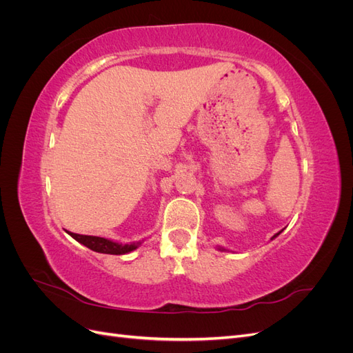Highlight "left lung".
I'll list each match as a JSON object with an SVG mask.
<instances>
[{
	"label": "left lung",
	"instance_id": "left-lung-1",
	"mask_svg": "<svg viewBox=\"0 0 353 353\" xmlns=\"http://www.w3.org/2000/svg\"><path fill=\"white\" fill-rule=\"evenodd\" d=\"M279 234H280V232H279ZM279 234H275V236H274V237H276V236H279ZM274 237H272V239H274Z\"/></svg>",
	"mask_w": 353,
	"mask_h": 353
}]
</instances>
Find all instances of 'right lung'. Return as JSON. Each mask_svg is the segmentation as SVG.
<instances>
[{
  "label": "right lung",
  "instance_id": "add662e5",
  "mask_svg": "<svg viewBox=\"0 0 353 353\" xmlns=\"http://www.w3.org/2000/svg\"><path fill=\"white\" fill-rule=\"evenodd\" d=\"M69 232V231H68ZM70 236L79 241L81 244L87 245L88 249L99 252V253H108V254H125L135 250L141 243H134V244H119L112 240L103 239V237H95V236H81V234L69 232Z\"/></svg>",
  "mask_w": 353,
  "mask_h": 353
}]
</instances>
